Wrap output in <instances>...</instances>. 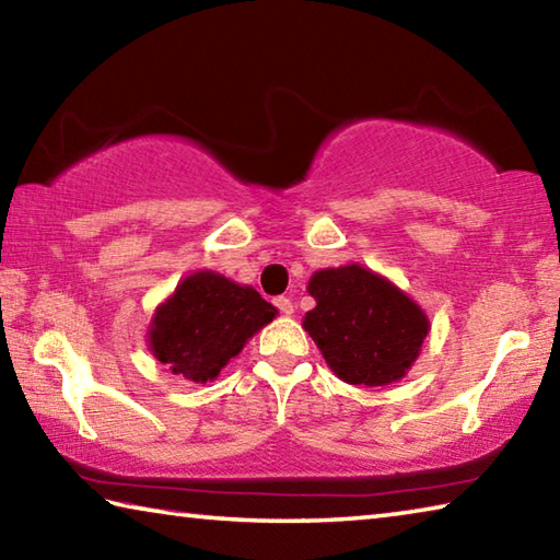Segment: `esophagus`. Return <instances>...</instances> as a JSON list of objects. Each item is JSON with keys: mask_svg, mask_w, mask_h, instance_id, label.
<instances>
[{"mask_svg": "<svg viewBox=\"0 0 560 560\" xmlns=\"http://www.w3.org/2000/svg\"><path fill=\"white\" fill-rule=\"evenodd\" d=\"M273 303H277V308L281 311L283 316H291V314H293V301H291V299H287V296H279V299L273 301Z\"/></svg>", "mask_w": 560, "mask_h": 560, "instance_id": "esophagus-1", "label": "esophagus"}]
</instances>
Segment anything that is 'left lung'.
I'll list each match as a JSON object with an SVG mask.
<instances>
[{"label":"left lung","mask_w":560,"mask_h":560,"mask_svg":"<svg viewBox=\"0 0 560 560\" xmlns=\"http://www.w3.org/2000/svg\"><path fill=\"white\" fill-rule=\"evenodd\" d=\"M308 293L316 308L303 318V328L340 381L381 387L410 371L430 320L393 281L348 264L316 271Z\"/></svg>","instance_id":"left-lung-1"}]
</instances>
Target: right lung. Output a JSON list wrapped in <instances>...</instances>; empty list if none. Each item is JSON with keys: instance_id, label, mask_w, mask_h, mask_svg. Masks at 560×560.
Instances as JSON below:
<instances>
[{"instance_id": "obj_1", "label": "right lung", "mask_w": 560, "mask_h": 560, "mask_svg": "<svg viewBox=\"0 0 560 560\" xmlns=\"http://www.w3.org/2000/svg\"><path fill=\"white\" fill-rule=\"evenodd\" d=\"M277 308L252 287L222 273L197 271L160 303L148 343L153 355L185 381L207 383L220 375L246 340L271 324Z\"/></svg>"}]
</instances>
